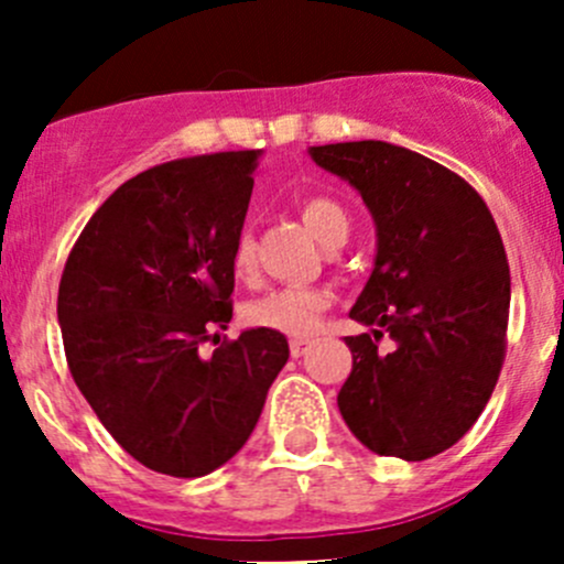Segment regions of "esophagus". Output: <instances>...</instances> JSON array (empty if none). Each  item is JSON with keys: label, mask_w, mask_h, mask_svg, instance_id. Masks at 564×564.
<instances>
[{"label": "esophagus", "mask_w": 564, "mask_h": 564, "mask_svg": "<svg viewBox=\"0 0 564 564\" xmlns=\"http://www.w3.org/2000/svg\"><path fill=\"white\" fill-rule=\"evenodd\" d=\"M289 349H292V357H303L305 351L311 349V340H305V338H292V344H289Z\"/></svg>", "instance_id": "34e87169"}]
</instances>
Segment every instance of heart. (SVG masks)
<instances>
[{"instance_id":"obj_1","label":"heart","mask_w":564,"mask_h":564,"mask_svg":"<svg viewBox=\"0 0 564 564\" xmlns=\"http://www.w3.org/2000/svg\"><path fill=\"white\" fill-rule=\"evenodd\" d=\"M300 218H303L305 229L322 242L324 248H340L349 237V213L344 204L335 202L333 196H308L300 202ZM231 267L237 275H248L253 267V240L248 231L237 237L235 250H231ZM327 294L322 289L308 286H283L272 289V292L261 294L253 303L246 305V318L253 327L275 329L283 335H314L322 318L324 308H327Z\"/></svg>"}]
</instances>
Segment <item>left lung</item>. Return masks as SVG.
<instances>
[{
  "label": "left lung",
  "instance_id": "1",
  "mask_svg": "<svg viewBox=\"0 0 564 564\" xmlns=\"http://www.w3.org/2000/svg\"><path fill=\"white\" fill-rule=\"evenodd\" d=\"M308 155L360 193L377 226L349 311L371 333L346 338L340 414L377 456H436L475 425L502 371L510 267L497 224L469 182L406 147L346 141ZM382 334L397 344L388 356Z\"/></svg>",
  "mask_w": 564,
  "mask_h": 564
}]
</instances>
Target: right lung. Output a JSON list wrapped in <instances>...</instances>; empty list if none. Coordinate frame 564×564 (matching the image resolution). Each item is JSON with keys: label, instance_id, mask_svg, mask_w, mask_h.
<instances>
[{"label": "right lung", "instance_id": "obj_1", "mask_svg": "<svg viewBox=\"0 0 564 564\" xmlns=\"http://www.w3.org/2000/svg\"><path fill=\"white\" fill-rule=\"evenodd\" d=\"M259 150L185 158L106 198L67 256L56 318L67 366L108 434L147 469L202 477L253 434L286 335L231 322V250ZM220 340V338H218Z\"/></svg>", "mask_w": 564, "mask_h": 564}]
</instances>
